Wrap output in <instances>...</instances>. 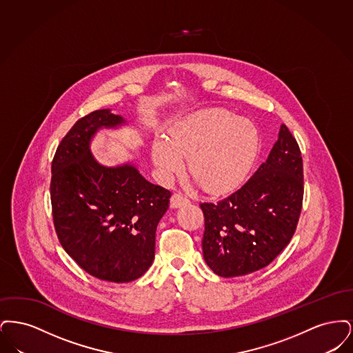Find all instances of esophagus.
Here are the masks:
<instances>
[{
    "instance_id": "esophagus-1",
    "label": "esophagus",
    "mask_w": 353,
    "mask_h": 353,
    "mask_svg": "<svg viewBox=\"0 0 353 353\" xmlns=\"http://www.w3.org/2000/svg\"><path fill=\"white\" fill-rule=\"evenodd\" d=\"M189 203V199L185 197L184 194L181 193H174L172 197H170V208L176 209V208H180L183 205Z\"/></svg>"
}]
</instances>
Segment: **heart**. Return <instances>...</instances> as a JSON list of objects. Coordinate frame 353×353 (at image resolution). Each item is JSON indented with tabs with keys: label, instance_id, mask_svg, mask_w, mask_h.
Listing matches in <instances>:
<instances>
[{
	"label": "heart",
	"instance_id": "1",
	"mask_svg": "<svg viewBox=\"0 0 353 353\" xmlns=\"http://www.w3.org/2000/svg\"><path fill=\"white\" fill-rule=\"evenodd\" d=\"M261 137L249 119L223 108H206L188 115L169 130V140H153L151 156L160 172L170 177L188 170L209 193H225L241 184L259 153Z\"/></svg>",
	"mask_w": 353,
	"mask_h": 353
}]
</instances>
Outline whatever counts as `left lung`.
<instances>
[{"mask_svg": "<svg viewBox=\"0 0 353 353\" xmlns=\"http://www.w3.org/2000/svg\"><path fill=\"white\" fill-rule=\"evenodd\" d=\"M303 192L302 153L282 124L268 160L246 184L221 201L200 203L206 265L223 278L266 268L296 230Z\"/></svg>", "mask_w": 353, "mask_h": 353, "instance_id": "obj_1", "label": "left lung"}]
</instances>
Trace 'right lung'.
<instances>
[{
  "label": "right lung",
  "instance_id": "right-lung-1",
  "mask_svg": "<svg viewBox=\"0 0 353 353\" xmlns=\"http://www.w3.org/2000/svg\"><path fill=\"white\" fill-rule=\"evenodd\" d=\"M125 120L110 110L79 119L51 163L52 221L65 252L90 275L132 282L151 268L159 221L170 192L147 181L132 164L104 167L90 151L101 128Z\"/></svg>",
  "mask_w": 353,
  "mask_h": 353
}]
</instances>
